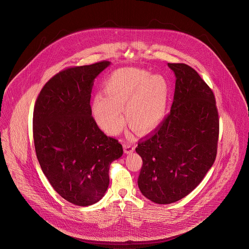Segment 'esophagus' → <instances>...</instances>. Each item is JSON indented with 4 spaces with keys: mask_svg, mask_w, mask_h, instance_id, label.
Returning a JSON list of instances; mask_svg holds the SVG:
<instances>
[{
    "mask_svg": "<svg viewBox=\"0 0 249 249\" xmlns=\"http://www.w3.org/2000/svg\"><path fill=\"white\" fill-rule=\"evenodd\" d=\"M124 154H131L134 151V146L131 143L124 142Z\"/></svg>",
    "mask_w": 249,
    "mask_h": 249,
    "instance_id": "1",
    "label": "esophagus"
}]
</instances>
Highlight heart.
I'll return each mask as SVG.
<instances>
[{"label":"heart","mask_w":249,"mask_h":249,"mask_svg":"<svg viewBox=\"0 0 249 249\" xmlns=\"http://www.w3.org/2000/svg\"><path fill=\"white\" fill-rule=\"evenodd\" d=\"M169 97V85L162 75L149 71L124 68L113 71L104 82V93H96L91 113L98 126L116 134L124 125L138 133L154 129L162 120Z\"/></svg>","instance_id":"b5f03b06"}]
</instances>
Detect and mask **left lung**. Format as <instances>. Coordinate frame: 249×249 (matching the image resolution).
<instances>
[{
	"label": "left lung",
	"mask_w": 249,
	"mask_h": 249,
	"mask_svg": "<svg viewBox=\"0 0 249 249\" xmlns=\"http://www.w3.org/2000/svg\"><path fill=\"white\" fill-rule=\"evenodd\" d=\"M168 67L176 76L170 113L136 148L143 160L138 186L157 204L177 202L202 181L215 160L219 134L212 89L191 67Z\"/></svg>",
	"instance_id": "1"
}]
</instances>
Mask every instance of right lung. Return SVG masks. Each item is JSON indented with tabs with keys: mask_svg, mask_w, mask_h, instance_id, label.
<instances>
[{
	"mask_svg": "<svg viewBox=\"0 0 249 249\" xmlns=\"http://www.w3.org/2000/svg\"><path fill=\"white\" fill-rule=\"evenodd\" d=\"M110 62L66 69L41 89L34 108L35 149L55 191L77 206L98 202L109 185L110 164L123 146L97 126L89 104L94 78Z\"/></svg>",
	"mask_w": 249,
	"mask_h": 249,
	"instance_id": "obj_1",
	"label": "right lung"
}]
</instances>
